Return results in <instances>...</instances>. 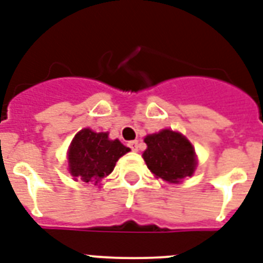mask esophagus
<instances>
[{
  "mask_svg": "<svg viewBox=\"0 0 263 263\" xmlns=\"http://www.w3.org/2000/svg\"><path fill=\"white\" fill-rule=\"evenodd\" d=\"M128 146L131 148L132 151H138L139 150V142L138 140H132V142L128 143Z\"/></svg>",
  "mask_w": 263,
  "mask_h": 263,
  "instance_id": "1",
  "label": "esophagus"
}]
</instances>
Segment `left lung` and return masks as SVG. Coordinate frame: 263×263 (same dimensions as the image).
<instances>
[{"label": "left lung", "instance_id": "8db88e82", "mask_svg": "<svg viewBox=\"0 0 263 263\" xmlns=\"http://www.w3.org/2000/svg\"><path fill=\"white\" fill-rule=\"evenodd\" d=\"M144 143L147 150L143 153V159L151 173L162 180L180 182L194 173L196 157L193 147L178 132L163 129L146 136Z\"/></svg>", "mask_w": 263, "mask_h": 263}]
</instances>
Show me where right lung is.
Instances as JSON below:
<instances>
[{
	"label": "right lung",
	"mask_w": 263,
	"mask_h": 263,
	"mask_svg": "<svg viewBox=\"0 0 263 263\" xmlns=\"http://www.w3.org/2000/svg\"><path fill=\"white\" fill-rule=\"evenodd\" d=\"M128 151L120 140H109L105 132L97 134L85 128L74 136L70 146V173L83 182L97 183L112 173L119 158Z\"/></svg>",
	"instance_id": "obj_1"
}]
</instances>
